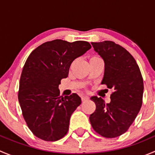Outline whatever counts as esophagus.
<instances>
[{
  "label": "esophagus",
  "mask_w": 155,
  "mask_h": 155,
  "mask_svg": "<svg viewBox=\"0 0 155 155\" xmlns=\"http://www.w3.org/2000/svg\"><path fill=\"white\" fill-rule=\"evenodd\" d=\"M89 99V97L87 96V95H83V96L82 97V101H87V100Z\"/></svg>",
  "instance_id": "esophagus-1"
}]
</instances>
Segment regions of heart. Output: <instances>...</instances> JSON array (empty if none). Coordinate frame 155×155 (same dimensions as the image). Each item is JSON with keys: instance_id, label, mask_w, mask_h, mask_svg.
I'll use <instances>...</instances> for the list:
<instances>
[{"instance_id": "heart-1", "label": "heart", "mask_w": 155, "mask_h": 155, "mask_svg": "<svg viewBox=\"0 0 155 155\" xmlns=\"http://www.w3.org/2000/svg\"><path fill=\"white\" fill-rule=\"evenodd\" d=\"M99 58L98 57H96V56H93V57H91L90 58V61H92V60H95V59H98Z\"/></svg>"}]
</instances>
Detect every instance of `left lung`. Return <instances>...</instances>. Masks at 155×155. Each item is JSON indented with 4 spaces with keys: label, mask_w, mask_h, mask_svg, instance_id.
Returning <instances> with one entry per match:
<instances>
[{
    "label": "left lung",
    "mask_w": 155,
    "mask_h": 155,
    "mask_svg": "<svg viewBox=\"0 0 155 155\" xmlns=\"http://www.w3.org/2000/svg\"><path fill=\"white\" fill-rule=\"evenodd\" d=\"M104 61L101 84L112 89L111 101L92 96L96 109L89 117L92 127L106 138L124 134L135 120L142 107L143 80L135 59L124 48L112 41L91 43Z\"/></svg>",
    "instance_id": "8db88e82"
}]
</instances>
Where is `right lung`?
Returning <instances> with one entry per match:
<instances>
[{"label": "right lung", "mask_w": 155, "mask_h": 155, "mask_svg": "<svg viewBox=\"0 0 155 155\" xmlns=\"http://www.w3.org/2000/svg\"><path fill=\"white\" fill-rule=\"evenodd\" d=\"M91 48L86 41L46 42L34 50L21 72L18 97L31 132L45 141H57L69 129L72 113L82 103L76 93L59 97L61 80L72 62Z\"/></svg>", "instance_id": "add662e5"}]
</instances>
